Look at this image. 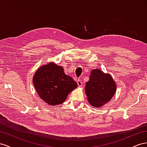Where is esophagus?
Segmentation results:
<instances>
[{"instance_id": "obj_1", "label": "esophagus", "mask_w": 147, "mask_h": 147, "mask_svg": "<svg viewBox=\"0 0 147 147\" xmlns=\"http://www.w3.org/2000/svg\"><path fill=\"white\" fill-rule=\"evenodd\" d=\"M77 84L79 87H81L82 86V82H81V81L80 80V79H78V80L77 81Z\"/></svg>"}]
</instances>
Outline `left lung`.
I'll use <instances>...</instances> for the list:
<instances>
[{"label": "left lung", "mask_w": 147, "mask_h": 147, "mask_svg": "<svg viewBox=\"0 0 147 147\" xmlns=\"http://www.w3.org/2000/svg\"><path fill=\"white\" fill-rule=\"evenodd\" d=\"M116 84L110 74L99 69L91 71L89 81L87 82L85 92L88 101L95 108L106 104L114 96Z\"/></svg>", "instance_id": "left-lung-1"}]
</instances>
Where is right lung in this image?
<instances>
[{
	"instance_id": "add662e5",
	"label": "right lung",
	"mask_w": 147,
	"mask_h": 147,
	"mask_svg": "<svg viewBox=\"0 0 147 147\" xmlns=\"http://www.w3.org/2000/svg\"><path fill=\"white\" fill-rule=\"evenodd\" d=\"M32 82L40 98L52 106L63 103L69 92L78 87L73 78L65 73L63 68L53 62L38 68Z\"/></svg>"
}]
</instances>
